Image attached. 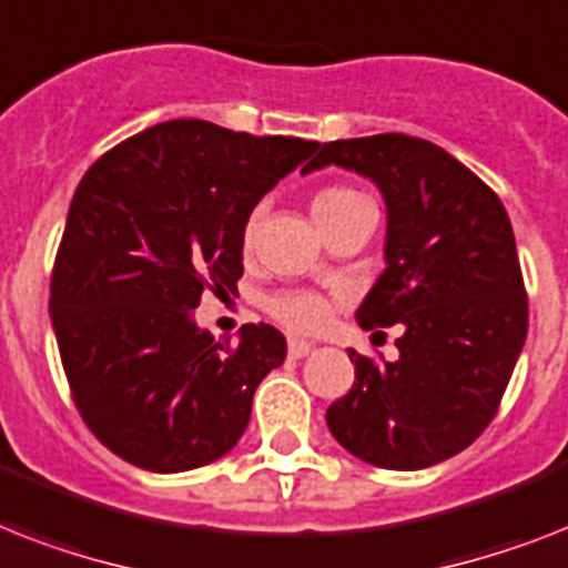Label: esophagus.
<instances>
[{"label":"esophagus","instance_id":"obj_1","mask_svg":"<svg viewBox=\"0 0 568 568\" xmlns=\"http://www.w3.org/2000/svg\"><path fill=\"white\" fill-rule=\"evenodd\" d=\"M312 347H315V344H308V341L292 338L288 341V358H306L308 353H312Z\"/></svg>","mask_w":568,"mask_h":568}]
</instances>
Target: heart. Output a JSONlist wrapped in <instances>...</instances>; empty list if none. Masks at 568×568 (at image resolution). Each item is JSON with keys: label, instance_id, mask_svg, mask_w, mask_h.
Wrapping results in <instances>:
<instances>
[{"label": "heart", "instance_id": "b5f03b06", "mask_svg": "<svg viewBox=\"0 0 568 568\" xmlns=\"http://www.w3.org/2000/svg\"><path fill=\"white\" fill-rule=\"evenodd\" d=\"M358 192L344 186H329L324 192H317L315 204L312 206H324V204H335V201H347V197H356ZM256 221L260 215L253 212L247 224H244V242L251 244L253 233H256ZM268 312L271 317H276L280 324L288 326L294 332H312L317 326L326 324V317H329V300L324 294L308 292V288H292V292H276L268 297Z\"/></svg>", "mask_w": 568, "mask_h": 568}]
</instances>
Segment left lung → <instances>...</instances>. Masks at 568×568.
<instances>
[{
	"instance_id": "8db88e82",
	"label": "left lung",
	"mask_w": 568,
	"mask_h": 568,
	"mask_svg": "<svg viewBox=\"0 0 568 568\" xmlns=\"http://www.w3.org/2000/svg\"><path fill=\"white\" fill-rule=\"evenodd\" d=\"M338 165L385 201V271L362 329L403 326L382 367L347 349L356 382L326 426L382 469H423L467 449L496 414L528 335V300L501 201L432 142L379 133L317 145L303 174Z\"/></svg>"
}]
</instances>
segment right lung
<instances>
[{
  "mask_svg": "<svg viewBox=\"0 0 568 568\" xmlns=\"http://www.w3.org/2000/svg\"><path fill=\"white\" fill-rule=\"evenodd\" d=\"M315 151L174 119L124 140L78 183L49 315L78 412L128 464L186 473L244 435L285 338L247 324L230 347L195 324V308L210 285L236 288L253 206Z\"/></svg>",
  "mask_w": 568,
  "mask_h": 568,
  "instance_id": "obj_1",
  "label": "right lung"
}]
</instances>
